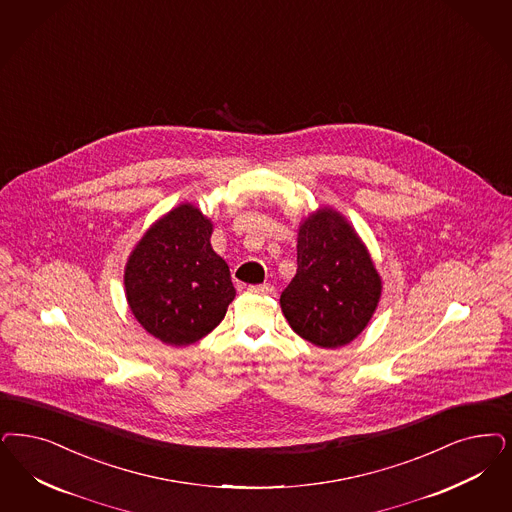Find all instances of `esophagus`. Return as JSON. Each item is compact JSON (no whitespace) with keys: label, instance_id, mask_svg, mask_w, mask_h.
Wrapping results in <instances>:
<instances>
[{"label":"esophagus","instance_id":"obj_1","mask_svg":"<svg viewBox=\"0 0 512 512\" xmlns=\"http://www.w3.org/2000/svg\"><path fill=\"white\" fill-rule=\"evenodd\" d=\"M247 291L255 293V295H272L274 293V287L270 283H263V285H249Z\"/></svg>","mask_w":512,"mask_h":512}]
</instances>
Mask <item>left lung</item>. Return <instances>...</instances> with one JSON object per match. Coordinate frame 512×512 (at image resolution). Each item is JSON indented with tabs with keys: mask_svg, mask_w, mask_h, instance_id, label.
<instances>
[{
	"mask_svg": "<svg viewBox=\"0 0 512 512\" xmlns=\"http://www.w3.org/2000/svg\"><path fill=\"white\" fill-rule=\"evenodd\" d=\"M382 297V278L352 223L331 206L300 221L297 274L280 297L291 329L318 348L363 333Z\"/></svg>",
	"mask_w": 512,
	"mask_h": 512,
	"instance_id": "obj_1",
	"label": "left lung"
}]
</instances>
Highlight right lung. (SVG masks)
I'll use <instances>...</instances> for the list:
<instances>
[{"mask_svg": "<svg viewBox=\"0 0 512 512\" xmlns=\"http://www.w3.org/2000/svg\"><path fill=\"white\" fill-rule=\"evenodd\" d=\"M213 223L191 202L143 232L124 266L130 312L168 346H189L223 321L236 289L229 265L213 251Z\"/></svg>", "mask_w": 512, "mask_h": 512, "instance_id": "add662e5", "label": "right lung"}]
</instances>
